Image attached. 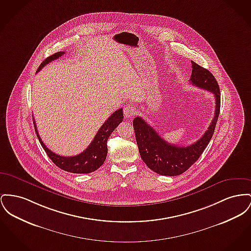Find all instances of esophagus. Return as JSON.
Here are the masks:
<instances>
[{
  "mask_svg": "<svg viewBox=\"0 0 251 251\" xmlns=\"http://www.w3.org/2000/svg\"><path fill=\"white\" fill-rule=\"evenodd\" d=\"M135 114H136V110H135V108L133 106H132V105L125 106V108H124V116H125V118H132L133 116H135Z\"/></svg>",
  "mask_w": 251,
  "mask_h": 251,
  "instance_id": "34e87169",
  "label": "esophagus"
}]
</instances>
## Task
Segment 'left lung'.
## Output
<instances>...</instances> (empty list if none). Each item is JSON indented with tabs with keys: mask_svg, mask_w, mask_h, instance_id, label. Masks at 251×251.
<instances>
[{
	"mask_svg": "<svg viewBox=\"0 0 251 251\" xmlns=\"http://www.w3.org/2000/svg\"><path fill=\"white\" fill-rule=\"evenodd\" d=\"M190 81L198 88L212 93L215 98V113L206 133L199 140L189 146H177L164 140L156 131L140 117L134 118L133 129L138 151L148 167L161 176H176L185 173L198 160L209 143L218 120L221 105L219 85L207 69L192 60Z\"/></svg>",
	"mask_w": 251,
	"mask_h": 251,
	"instance_id": "left-lung-1",
	"label": "left lung"
}]
</instances>
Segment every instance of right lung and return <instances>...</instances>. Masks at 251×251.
<instances>
[{
    "instance_id": "1",
    "label": "right lung",
    "mask_w": 251,
    "mask_h": 251,
    "mask_svg": "<svg viewBox=\"0 0 251 251\" xmlns=\"http://www.w3.org/2000/svg\"><path fill=\"white\" fill-rule=\"evenodd\" d=\"M64 53L65 52H62V51L57 52L54 55L46 58L38 68L37 73L47 63L51 62L52 60L59 59V57L64 55ZM122 121H123V109L120 108L118 111L113 113L104 122L103 125L100 128L99 132L94 137L91 144L86 148V150L75 156H61L53 152L51 150H49L45 146V143L41 139L37 130L35 120H34V127L42 147L44 148L48 157L57 167H59V169L63 171H66L72 174H90L97 171L103 164L108 152L107 140L111 135V133L114 132V130Z\"/></svg>"
}]
</instances>
